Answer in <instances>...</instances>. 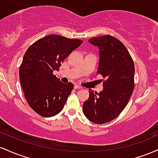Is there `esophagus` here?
<instances>
[{"mask_svg":"<svg viewBox=\"0 0 158 158\" xmlns=\"http://www.w3.org/2000/svg\"><path fill=\"white\" fill-rule=\"evenodd\" d=\"M74 89H82V86H79V85H74Z\"/></svg>","mask_w":158,"mask_h":158,"instance_id":"esophagus-1","label":"esophagus"}]
</instances>
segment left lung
<instances>
[{"label": "left lung", "mask_w": 158, "mask_h": 158, "mask_svg": "<svg viewBox=\"0 0 158 158\" xmlns=\"http://www.w3.org/2000/svg\"><path fill=\"white\" fill-rule=\"evenodd\" d=\"M99 49L97 74L104 78V89L98 93L89 89L83 111L89 121L104 124L116 118L126 107L134 88V64L122 42L110 35L89 40Z\"/></svg>", "instance_id": "left-lung-1"}]
</instances>
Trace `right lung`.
Segmentation results:
<instances>
[{"instance_id":"right-lung-1","label":"right lung","mask_w":158,"mask_h":158,"mask_svg":"<svg viewBox=\"0 0 158 158\" xmlns=\"http://www.w3.org/2000/svg\"><path fill=\"white\" fill-rule=\"evenodd\" d=\"M83 41L48 35L28 48L19 68V79L28 104L43 117H51L63 110L73 89L72 83L60 82L53 72Z\"/></svg>"}]
</instances>
